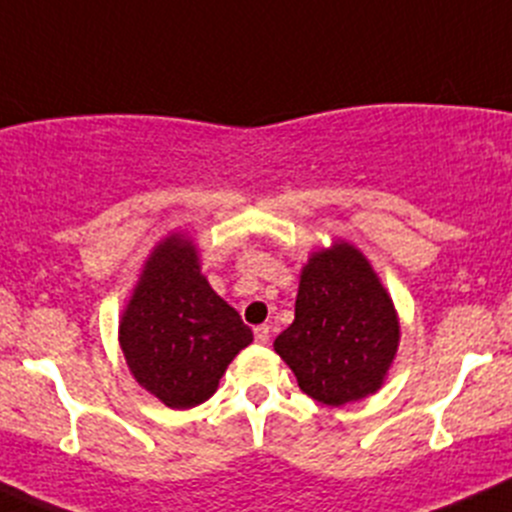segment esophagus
Here are the masks:
<instances>
[{
  "label": "esophagus",
  "mask_w": 512,
  "mask_h": 512,
  "mask_svg": "<svg viewBox=\"0 0 512 512\" xmlns=\"http://www.w3.org/2000/svg\"><path fill=\"white\" fill-rule=\"evenodd\" d=\"M255 342L257 344L270 342V327H267V324H260V327H255Z\"/></svg>",
  "instance_id": "34e87169"
}]
</instances>
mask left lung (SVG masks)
<instances>
[{
	"label": "left lung",
	"mask_w": 512,
	"mask_h": 512,
	"mask_svg": "<svg viewBox=\"0 0 512 512\" xmlns=\"http://www.w3.org/2000/svg\"><path fill=\"white\" fill-rule=\"evenodd\" d=\"M401 342L399 312L364 252L347 240L314 250L299 272L294 322L275 352L299 389L327 406L384 386Z\"/></svg>",
	"instance_id": "obj_1"
}]
</instances>
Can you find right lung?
I'll list each match as a JSON object with an SVG mask.
<instances>
[{"label":"right lung","instance_id":"obj_1","mask_svg":"<svg viewBox=\"0 0 512 512\" xmlns=\"http://www.w3.org/2000/svg\"><path fill=\"white\" fill-rule=\"evenodd\" d=\"M252 329L210 287L188 232H170L146 257L118 322L133 379L168 409H193L218 391Z\"/></svg>","mask_w":512,"mask_h":512}]
</instances>
